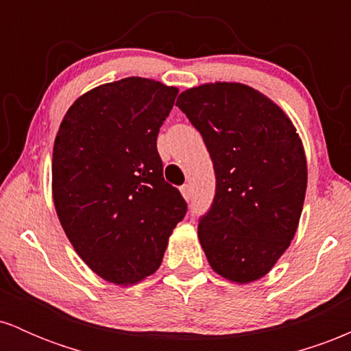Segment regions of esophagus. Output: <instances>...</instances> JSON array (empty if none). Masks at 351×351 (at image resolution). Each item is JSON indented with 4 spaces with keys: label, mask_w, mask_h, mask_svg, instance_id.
Listing matches in <instances>:
<instances>
[{
    "label": "esophagus",
    "mask_w": 351,
    "mask_h": 351,
    "mask_svg": "<svg viewBox=\"0 0 351 351\" xmlns=\"http://www.w3.org/2000/svg\"><path fill=\"white\" fill-rule=\"evenodd\" d=\"M180 191H181V195H183V198L186 199V201H189L191 199V186H189V184H183V186L180 188Z\"/></svg>",
    "instance_id": "esophagus-1"
}]
</instances>
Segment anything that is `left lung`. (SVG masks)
<instances>
[{
  "instance_id": "left-lung-1",
  "label": "left lung",
  "mask_w": 351,
  "mask_h": 351,
  "mask_svg": "<svg viewBox=\"0 0 351 351\" xmlns=\"http://www.w3.org/2000/svg\"><path fill=\"white\" fill-rule=\"evenodd\" d=\"M176 106L203 136L216 195L198 237L211 269L236 284L263 279L287 251L307 189V158L292 120L256 88L215 82Z\"/></svg>"
}]
</instances>
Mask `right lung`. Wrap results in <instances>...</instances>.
Wrapping results in <instances>:
<instances>
[{
	"label": "right lung",
	"instance_id": "1",
	"mask_svg": "<svg viewBox=\"0 0 351 351\" xmlns=\"http://www.w3.org/2000/svg\"><path fill=\"white\" fill-rule=\"evenodd\" d=\"M176 94L143 77L102 84L72 104L56 135L52 199L60 226L80 259L115 285L156 272L186 215L156 150Z\"/></svg>",
	"mask_w": 351,
	"mask_h": 351
}]
</instances>
